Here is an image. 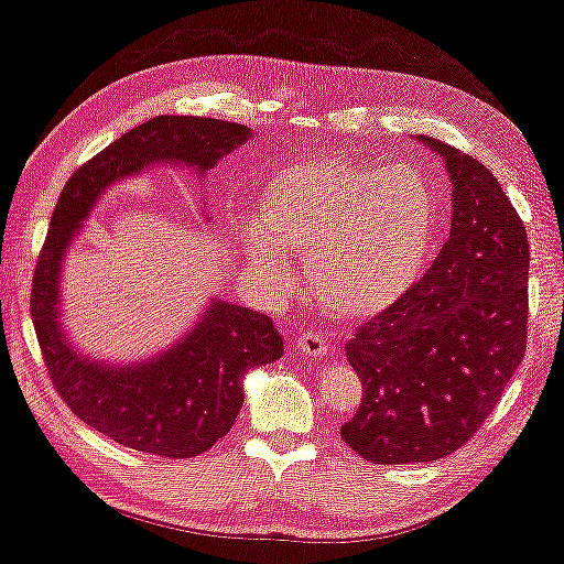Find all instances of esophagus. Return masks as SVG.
I'll return each mask as SVG.
<instances>
[{
    "instance_id": "obj_1",
    "label": "esophagus",
    "mask_w": 564,
    "mask_h": 564,
    "mask_svg": "<svg viewBox=\"0 0 564 564\" xmlns=\"http://www.w3.org/2000/svg\"><path fill=\"white\" fill-rule=\"evenodd\" d=\"M294 348L296 350H302V352H306V356H314V358H325L327 352H329V343H327V337L325 335H319V333H302L294 340Z\"/></svg>"
}]
</instances>
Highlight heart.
Instances as JSON below:
<instances>
[{
    "label": "heart",
    "instance_id": "b5f03b06",
    "mask_svg": "<svg viewBox=\"0 0 564 564\" xmlns=\"http://www.w3.org/2000/svg\"><path fill=\"white\" fill-rule=\"evenodd\" d=\"M438 227V198L412 164L294 162L268 177L258 216L239 224L247 258L273 286H289L283 247L304 252L322 310L366 319L412 286Z\"/></svg>",
    "mask_w": 564,
    "mask_h": 564
}]
</instances>
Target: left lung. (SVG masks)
<instances>
[{
  "mask_svg": "<svg viewBox=\"0 0 564 564\" xmlns=\"http://www.w3.org/2000/svg\"><path fill=\"white\" fill-rule=\"evenodd\" d=\"M452 231L425 275L345 343L364 384L343 441L373 464L435 462L475 435L527 352L529 239L490 170L431 137Z\"/></svg>",
  "mask_w": 564,
  "mask_h": 564,
  "instance_id": "left-lung-1",
  "label": "left lung"
}]
</instances>
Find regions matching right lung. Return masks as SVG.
<instances>
[{
	"label": "right lung",
	"mask_w": 564,
	"mask_h": 564,
	"mask_svg": "<svg viewBox=\"0 0 564 564\" xmlns=\"http://www.w3.org/2000/svg\"><path fill=\"white\" fill-rule=\"evenodd\" d=\"M250 137L247 126L229 120L156 116L82 164L58 195L35 265L30 312L56 392L82 423L116 444L167 459L208 452L242 410L245 373L281 358L283 337L268 314L212 299L198 322L152 358H89L62 327L66 252L110 185L141 175L149 164H183L206 175Z\"/></svg>",
	"instance_id": "right-lung-1"
}]
</instances>
